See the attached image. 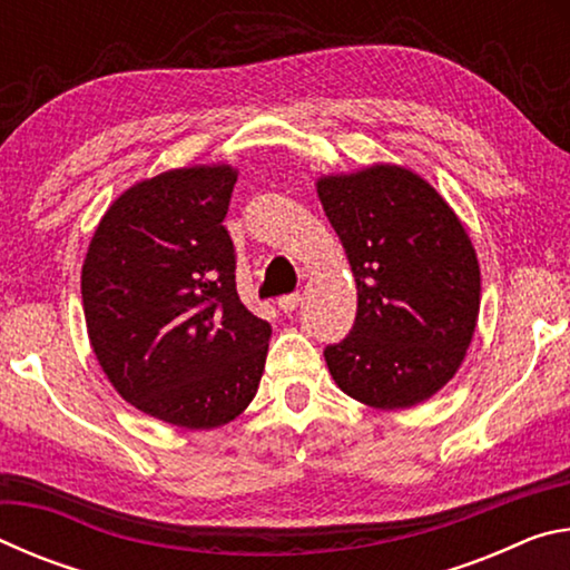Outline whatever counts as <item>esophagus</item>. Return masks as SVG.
<instances>
[{"label": "esophagus", "instance_id": "34e87169", "mask_svg": "<svg viewBox=\"0 0 570 570\" xmlns=\"http://www.w3.org/2000/svg\"><path fill=\"white\" fill-rule=\"evenodd\" d=\"M298 304H302V294H298V292L284 294L282 298H278V308H282L284 314H292Z\"/></svg>", "mask_w": 570, "mask_h": 570}]
</instances>
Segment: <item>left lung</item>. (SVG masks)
I'll return each instance as SVG.
<instances>
[{"label":"left lung","mask_w":570,"mask_h":570,"mask_svg":"<svg viewBox=\"0 0 570 570\" xmlns=\"http://www.w3.org/2000/svg\"><path fill=\"white\" fill-rule=\"evenodd\" d=\"M320 200L356 282L352 332L324 350L334 382L370 407H410L465 360L480 268L465 228L428 180L397 166L322 178Z\"/></svg>","instance_id":"obj_1"}]
</instances>
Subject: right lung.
<instances>
[{"instance_id":"add662e5","label":"right lung","mask_w":570,"mask_h":570,"mask_svg":"<svg viewBox=\"0 0 570 570\" xmlns=\"http://www.w3.org/2000/svg\"><path fill=\"white\" fill-rule=\"evenodd\" d=\"M234 183L228 166L138 183L102 216L82 266L85 322L112 387L188 430L248 407L272 336L236 292L224 226Z\"/></svg>"}]
</instances>
